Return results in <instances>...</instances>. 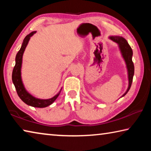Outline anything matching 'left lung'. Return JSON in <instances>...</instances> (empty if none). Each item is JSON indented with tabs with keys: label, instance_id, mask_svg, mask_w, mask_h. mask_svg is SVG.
<instances>
[{
	"label": "left lung",
	"instance_id": "8db88e82",
	"mask_svg": "<svg viewBox=\"0 0 151 151\" xmlns=\"http://www.w3.org/2000/svg\"><path fill=\"white\" fill-rule=\"evenodd\" d=\"M109 39H111L112 41L116 42L119 46V50L121 51V55L126 64L127 73H128V80H129V86L125 93L121 96V98L124 96L126 94L128 91H129L131 88L132 78H133L134 73V64L132 63V50L131 47H130L129 43L127 41V40L124 39L123 37H120V36H110L109 37Z\"/></svg>",
	"mask_w": 151,
	"mask_h": 151
}]
</instances>
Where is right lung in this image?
I'll return each mask as SVG.
<instances>
[{"label": "right lung", "instance_id": "obj_1", "mask_svg": "<svg viewBox=\"0 0 151 151\" xmlns=\"http://www.w3.org/2000/svg\"><path fill=\"white\" fill-rule=\"evenodd\" d=\"M36 32H37V31H32L30 34L27 35L26 37L24 39L21 47H20L19 51L17 54L16 58H15V66L13 68V70H12V80L15 86V88H16L18 95L25 104L33 107H37V108H45V107L49 106L54 103L55 101L60 94L62 88H61L60 91L52 98L48 99H41L33 96L32 94H30L27 91V89L24 87L21 77L22 56H23L25 48H26L28 43H29L30 37L35 34Z\"/></svg>", "mask_w": 151, "mask_h": 151}]
</instances>
